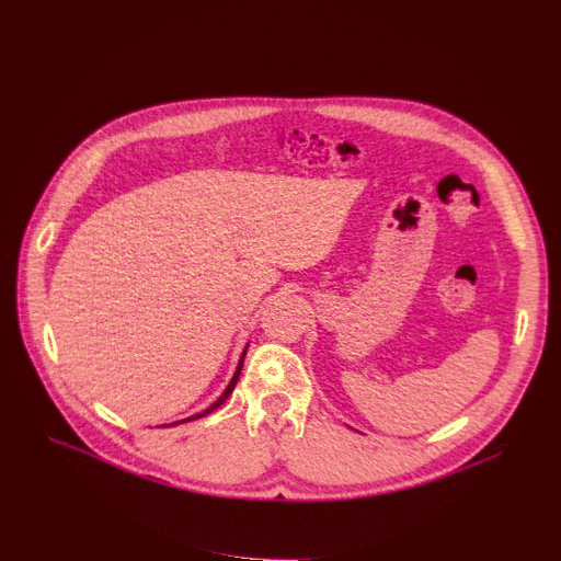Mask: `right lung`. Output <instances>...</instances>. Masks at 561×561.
Segmentation results:
<instances>
[{
    "mask_svg": "<svg viewBox=\"0 0 561 561\" xmlns=\"http://www.w3.org/2000/svg\"><path fill=\"white\" fill-rule=\"evenodd\" d=\"M245 352H248V347L243 350V354H241V360H239V365H237V371H234V377H232V381H230V386L226 388V392H222L207 410H203V413H198V415H194V417H186V420H198V417H203V415H209L211 410H216L222 401H226L230 394H232V390H234V386H237V381H239V375H241V367H243V358H245ZM186 420H182V422H186ZM173 424H180V422H173ZM173 424H167V426H173Z\"/></svg>",
    "mask_w": 561,
    "mask_h": 561,
    "instance_id": "right-lung-1",
    "label": "right lung"
}]
</instances>
